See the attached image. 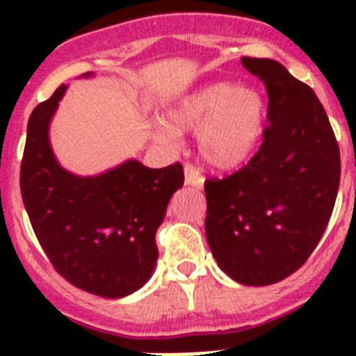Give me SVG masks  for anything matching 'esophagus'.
I'll return each instance as SVG.
<instances>
[{
  "label": "esophagus",
  "instance_id": "obj_1",
  "mask_svg": "<svg viewBox=\"0 0 356 356\" xmlns=\"http://www.w3.org/2000/svg\"><path fill=\"white\" fill-rule=\"evenodd\" d=\"M184 171H185V184L193 185V187H196V188L203 187V181H205V178L201 176V172L194 168L193 163H185Z\"/></svg>",
  "mask_w": 356,
  "mask_h": 356
}]
</instances>
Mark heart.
<instances>
[{"instance_id": "b5f03b06", "label": "heart", "mask_w": 356, "mask_h": 356, "mask_svg": "<svg viewBox=\"0 0 356 356\" xmlns=\"http://www.w3.org/2000/svg\"><path fill=\"white\" fill-rule=\"evenodd\" d=\"M167 127L153 131L162 144L176 143V134L197 131L201 156L217 169H235L253 155L264 130V102L250 87L207 85L181 97L165 115Z\"/></svg>"}]
</instances>
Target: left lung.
Instances as JSON below:
<instances>
[{
    "mask_svg": "<svg viewBox=\"0 0 356 356\" xmlns=\"http://www.w3.org/2000/svg\"><path fill=\"white\" fill-rule=\"evenodd\" d=\"M264 81L267 124L260 149L234 175L205 181V234L222 271L244 285H271L298 271L332 217L341 153L325 106L271 58L242 56Z\"/></svg>",
    "mask_w": 356,
    "mask_h": 356,
    "instance_id": "1",
    "label": "left lung"
}]
</instances>
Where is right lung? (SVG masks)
<instances>
[{"mask_svg": "<svg viewBox=\"0 0 356 356\" xmlns=\"http://www.w3.org/2000/svg\"><path fill=\"white\" fill-rule=\"evenodd\" d=\"M64 92L60 85L28 119L21 196L55 271L81 291L115 300L143 287L155 269V234L184 185V168L128 160L87 178L62 169L48 131Z\"/></svg>", "mask_w": 356, "mask_h": 356, "instance_id": "1", "label": "right lung"}]
</instances>
